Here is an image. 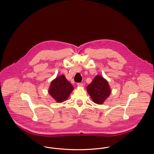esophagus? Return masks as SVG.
<instances>
[{
  "label": "esophagus",
  "mask_w": 154,
  "mask_h": 154,
  "mask_svg": "<svg viewBox=\"0 0 154 154\" xmlns=\"http://www.w3.org/2000/svg\"><path fill=\"white\" fill-rule=\"evenodd\" d=\"M77 86L80 87H82L84 86V84L82 83H78L77 84Z\"/></svg>",
  "instance_id": "obj_1"
}]
</instances>
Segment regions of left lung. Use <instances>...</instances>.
<instances>
[{
	"mask_svg": "<svg viewBox=\"0 0 154 154\" xmlns=\"http://www.w3.org/2000/svg\"><path fill=\"white\" fill-rule=\"evenodd\" d=\"M87 89L92 101L97 104H103L111 92L108 81L100 75L96 76Z\"/></svg>",
	"mask_w": 154,
	"mask_h": 154,
	"instance_id": "1",
	"label": "left lung"
}]
</instances>
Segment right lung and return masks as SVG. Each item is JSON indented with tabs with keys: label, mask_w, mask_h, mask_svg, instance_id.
Returning a JSON list of instances; mask_svg holds the SVG:
<instances>
[{
	"label": "right lung",
	"mask_w": 154,
	"mask_h": 154,
	"mask_svg": "<svg viewBox=\"0 0 154 154\" xmlns=\"http://www.w3.org/2000/svg\"><path fill=\"white\" fill-rule=\"evenodd\" d=\"M73 85L62 74L52 81L48 94L57 103L66 101L73 91Z\"/></svg>",
	"instance_id": "right-lung-1"
}]
</instances>
